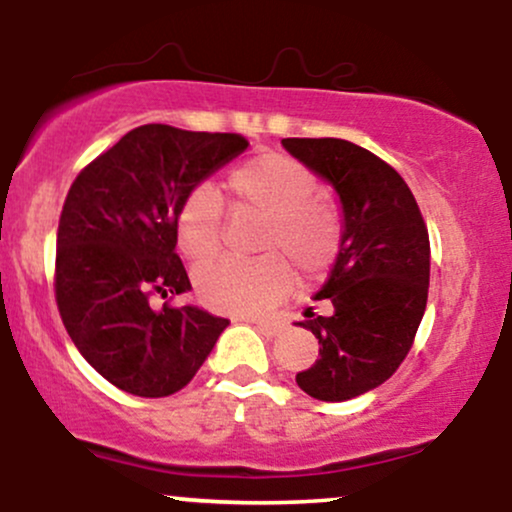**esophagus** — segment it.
Returning <instances> with one entry per match:
<instances>
[{"label":"esophagus","instance_id":"esophagus-1","mask_svg":"<svg viewBox=\"0 0 512 512\" xmlns=\"http://www.w3.org/2000/svg\"><path fill=\"white\" fill-rule=\"evenodd\" d=\"M252 325H255V330L264 334V337H276V334L281 332V322L276 320H252Z\"/></svg>","mask_w":512,"mask_h":512}]
</instances>
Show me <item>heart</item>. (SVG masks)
<instances>
[{
    "label": "heart",
    "instance_id": "heart-1",
    "mask_svg": "<svg viewBox=\"0 0 512 512\" xmlns=\"http://www.w3.org/2000/svg\"><path fill=\"white\" fill-rule=\"evenodd\" d=\"M228 190L240 207L264 214L257 248L267 255L228 257L197 274V289L209 308L257 315L293 289V260L308 276L332 267L342 250L344 223L330 199L315 195L313 170L276 151L250 156L228 170ZM223 204L209 185H197L175 211V238L187 260L202 264L223 245ZM287 256L284 258L283 255Z\"/></svg>",
    "mask_w": 512,
    "mask_h": 512
}]
</instances>
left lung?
Listing matches in <instances>:
<instances>
[{
    "label": "left lung",
    "mask_w": 512,
    "mask_h": 512,
    "mask_svg": "<svg viewBox=\"0 0 512 512\" xmlns=\"http://www.w3.org/2000/svg\"><path fill=\"white\" fill-rule=\"evenodd\" d=\"M281 144L342 199V250L315 296L332 303V315L303 322L320 354L296 383L322 402H344L383 385L414 344L428 301V228L402 175L363 146L334 137Z\"/></svg>",
    "instance_id": "obj_1"
}]
</instances>
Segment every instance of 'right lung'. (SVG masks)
<instances>
[{
  "label": "right lung",
  "mask_w": 512,
  "mask_h": 512,
  "mask_svg": "<svg viewBox=\"0 0 512 512\" xmlns=\"http://www.w3.org/2000/svg\"><path fill=\"white\" fill-rule=\"evenodd\" d=\"M245 149L240 134L142 125L69 187L57 228V310L81 356L129 395L182 390L226 330V317L170 303L192 289L175 252V211Z\"/></svg>",
  "instance_id": "1"
}]
</instances>
